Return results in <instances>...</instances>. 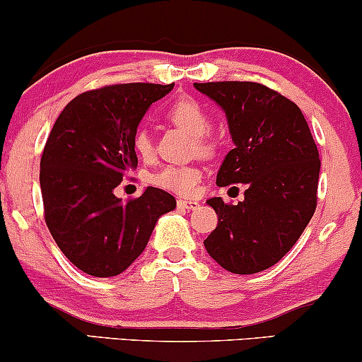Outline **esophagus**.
I'll list each match as a JSON object with an SVG mask.
<instances>
[{"mask_svg":"<svg viewBox=\"0 0 362 362\" xmlns=\"http://www.w3.org/2000/svg\"><path fill=\"white\" fill-rule=\"evenodd\" d=\"M177 206H178V209L194 211L199 207V202L197 201H184V199H180V201H177Z\"/></svg>","mask_w":362,"mask_h":362,"instance_id":"1","label":"esophagus"}]
</instances>
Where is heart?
I'll return each instance as SVG.
<instances>
[{"instance_id": "heart-1", "label": "heart", "mask_w": 362, "mask_h": 362, "mask_svg": "<svg viewBox=\"0 0 362 362\" xmlns=\"http://www.w3.org/2000/svg\"><path fill=\"white\" fill-rule=\"evenodd\" d=\"M167 115L175 126L184 129L192 138L197 139L199 151H211L213 146L204 138L209 134L213 122H211L209 114H207L201 103L190 97H182L168 107ZM132 144H134V149L138 151V155L143 156L144 160L151 158L153 139L146 129L141 127L136 131L134 138H132ZM151 180L153 184L161 187V189L172 190V192L178 195H192L195 189H197L199 180H201V170L197 167H175V165H167V167H163L160 172L155 173Z\"/></svg>"}]
</instances>
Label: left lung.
I'll use <instances>...</instances> for the list:
<instances>
[{
	"mask_svg": "<svg viewBox=\"0 0 362 362\" xmlns=\"http://www.w3.org/2000/svg\"><path fill=\"white\" fill-rule=\"evenodd\" d=\"M226 115L235 148L216 184H245L236 206L207 201L218 226L204 240L226 271L255 274L272 267L298 242L317 207L320 156L296 103L260 83H194Z\"/></svg>",
	"mask_w": 362,
	"mask_h": 362,
	"instance_id": "8db88e82",
	"label": "left lung"
}]
</instances>
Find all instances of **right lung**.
I'll use <instances>...</instances> for the list:
<instances>
[{"mask_svg": "<svg viewBox=\"0 0 362 362\" xmlns=\"http://www.w3.org/2000/svg\"><path fill=\"white\" fill-rule=\"evenodd\" d=\"M172 85L127 83L73 98L54 124L42 158L45 223L73 265L93 277L119 276L146 248L158 219L177 207L173 195L148 187L122 202L114 194L138 167L134 138L153 102Z\"/></svg>", "mask_w": 362, "mask_h": 362, "instance_id": "add662e5", "label": "right lung"}]
</instances>
